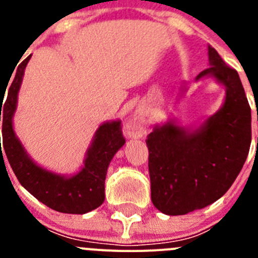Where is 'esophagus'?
I'll use <instances>...</instances> for the list:
<instances>
[{
    "instance_id": "1",
    "label": "esophagus",
    "mask_w": 258,
    "mask_h": 258,
    "mask_svg": "<svg viewBox=\"0 0 258 258\" xmlns=\"http://www.w3.org/2000/svg\"><path fill=\"white\" fill-rule=\"evenodd\" d=\"M126 132L131 137L138 136V134L142 132V122L140 120H134V121H131L126 125Z\"/></svg>"
}]
</instances>
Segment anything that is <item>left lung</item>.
<instances>
[{"mask_svg":"<svg viewBox=\"0 0 258 258\" xmlns=\"http://www.w3.org/2000/svg\"><path fill=\"white\" fill-rule=\"evenodd\" d=\"M208 54L211 67L197 80L211 75L226 86L222 108L192 133L168 122L155 127L146 140L152 203L169 216L206 208L220 199L249 152L250 107L238 72L213 47H208Z\"/></svg>","mask_w":258,"mask_h":258,"instance_id":"left-lung-1","label":"left lung"}]
</instances>
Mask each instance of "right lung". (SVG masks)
<instances>
[{
	"label": "right lung",
	"mask_w": 258,
	"mask_h": 258,
	"mask_svg": "<svg viewBox=\"0 0 258 258\" xmlns=\"http://www.w3.org/2000/svg\"><path fill=\"white\" fill-rule=\"evenodd\" d=\"M29 58L31 55L27 56L18 67L17 74L13 77V83L8 90V98L5 103L2 102L6 89L0 95V121L2 120L1 157L4 159L2 151H5L20 184L36 199L44 203L45 206L61 213H88L98 208L104 202V179L107 168L109 161L112 160L113 155L125 143L121 122H106L99 126L95 133L94 142L88 151L85 165L81 172L74 177L66 178L63 175L54 174L36 165L26 154L13 131V115L17 108L18 92Z\"/></svg>",
	"instance_id": "obj_1"
}]
</instances>
